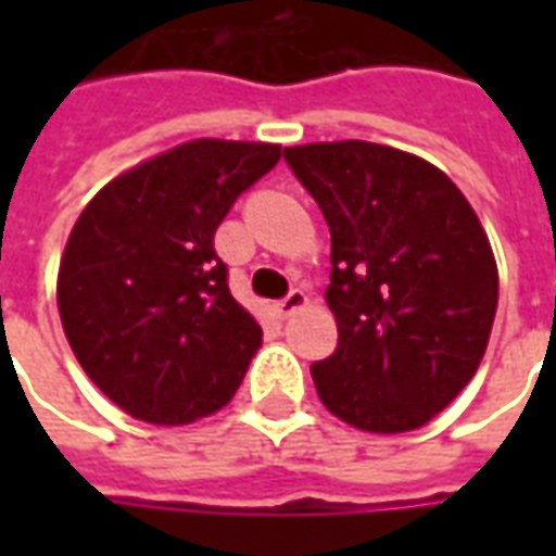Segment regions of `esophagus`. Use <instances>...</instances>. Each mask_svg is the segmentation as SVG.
<instances>
[{"instance_id": "34e87169", "label": "esophagus", "mask_w": 556, "mask_h": 556, "mask_svg": "<svg viewBox=\"0 0 556 556\" xmlns=\"http://www.w3.org/2000/svg\"><path fill=\"white\" fill-rule=\"evenodd\" d=\"M303 306H309V298H306L301 289H294L289 298H282V301L277 303V313L282 315V318H289V315H294L298 309H303Z\"/></svg>"}]
</instances>
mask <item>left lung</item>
<instances>
[{
	"label": "left lung",
	"instance_id": "left-lung-1",
	"mask_svg": "<svg viewBox=\"0 0 556 556\" xmlns=\"http://www.w3.org/2000/svg\"><path fill=\"white\" fill-rule=\"evenodd\" d=\"M330 226L327 306L339 345L313 363L325 408L402 434L477 375L497 313V262L465 193L429 160L342 139L282 151Z\"/></svg>",
	"mask_w": 556,
	"mask_h": 556
}]
</instances>
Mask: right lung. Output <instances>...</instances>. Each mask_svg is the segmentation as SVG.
<instances>
[{"instance_id": "obj_1", "label": "right lung", "mask_w": 556, "mask_h": 556, "mask_svg": "<svg viewBox=\"0 0 556 556\" xmlns=\"http://www.w3.org/2000/svg\"><path fill=\"white\" fill-rule=\"evenodd\" d=\"M282 146L190 139L101 187L67 235L55 301L103 396L142 422L187 426L229 405L262 349L231 298L214 231Z\"/></svg>"}]
</instances>
